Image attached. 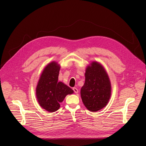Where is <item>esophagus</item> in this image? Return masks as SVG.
<instances>
[{
    "label": "esophagus",
    "mask_w": 146,
    "mask_h": 146,
    "mask_svg": "<svg viewBox=\"0 0 146 146\" xmlns=\"http://www.w3.org/2000/svg\"><path fill=\"white\" fill-rule=\"evenodd\" d=\"M73 90H74V91L75 93L77 94L78 92V90L77 88H73Z\"/></svg>",
    "instance_id": "obj_1"
}]
</instances>
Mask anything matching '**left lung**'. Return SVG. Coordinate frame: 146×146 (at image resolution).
Instances as JSON below:
<instances>
[{
  "mask_svg": "<svg viewBox=\"0 0 146 146\" xmlns=\"http://www.w3.org/2000/svg\"><path fill=\"white\" fill-rule=\"evenodd\" d=\"M85 82L80 95L86 108L92 112L107 106L111 94V85L104 66L98 61H92L85 70Z\"/></svg>",
  "mask_w": 146,
  "mask_h": 146,
  "instance_id": "1",
  "label": "left lung"
}]
</instances>
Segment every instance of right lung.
<instances>
[{
  "mask_svg": "<svg viewBox=\"0 0 146 146\" xmlns=\"http://www.w3.org/2000/svg\"><path fill=\"white\" fill-rule=\"evenodd\" d=\"M60 65L53 61L44 68L36 88V97L41 107L48 112H55L60 107L66 96L74 91L64 83L58 82Z\"/></svg>",
  "mask_w": 146,
  "mask_h": 146,
  "instance_id": "1",
  "label": "right lung"
}]
</instances>
